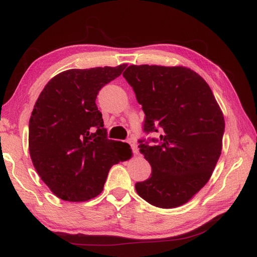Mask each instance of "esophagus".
Instances as JSON below:
<instances>
[{
	"label": "esophagus",
	"mask_w": 257,
	"mask_h": 257,
	"mask_svg": "<svg viewBox=\"0 0 257 257\" xmlns=\"http://www.w3.org/2000/svg\"><path fill=\"white\" fill-rule=\"evenodd\" d=\"M128 144H129L130 146H132L134 154H135V155H138V154H139V149H138L137 143H136V141H135L134 139H129V140H128Z\"/></svg>",
	"instance_id": "esophagus-1"
}]
</instances>
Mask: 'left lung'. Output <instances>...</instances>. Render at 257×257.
Wrapping results in <instances>:
<instances>
[{
  "instance_id": "8db88e82",
  "label": "left lung",
  "mask_w": 257,
  "mask_h": 257,
  "mask_svg": "<svg viewBox=\"0 0 257 257\" xmlns=\"http://www.w3.org/2000/svg\"><path fill=\"white\" fill-rule=\"evenodd\" d=\"M146 114L145 132L160 141H140L151 177L136 183L151 205L174 209L209 181L222 151L224 116L206 81L184 66L130 65L122 74Z\"/></svg>"
}]
</instances>
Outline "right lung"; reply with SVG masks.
I'll list each match as a JSON object with an SVG mask.
<instances>
[{
	"instance_id": "add662e5",
	"label": "right lung",
	"mask_w": 257,
	"mask_h": 257,
	"mask_svg": "<svg viewBox=\"0 0 257 257\" xmlns=\"http://www.w3.org/2000/svg\"><path fill=\"white\" fill-rule=\"evenodd\" d=\"M125 66L65 70L38 96L30 119V156L57 198L68 202L95 198L110 168L132 158L127 143L107 139L96 105L98 91Z\"/></svg>"
}]
</instances>
